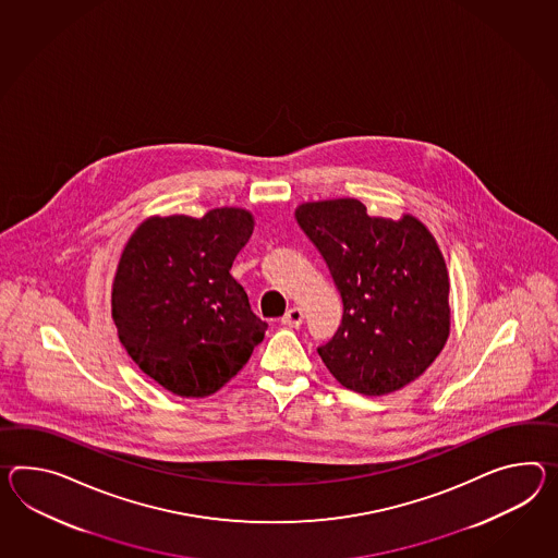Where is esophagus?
Instances as JSON below:
<instances>
[{
	"label": "esophagus",
	"instance_id": "1",
	"mask_svg": "<svg viewBox=\"0 0 558 558\" xmlns=\"http://www.w3.org/2000/svg\"><path fill=\"white\" fill-rule=\"evenodd\" d=\"M302 318H304L302 308H300V306H292V308L282 316V325H286V327L296 328L302 325Z\"/></svg>",
	"mask_w": 558,
	"mask_h": 558
}]
</instances>
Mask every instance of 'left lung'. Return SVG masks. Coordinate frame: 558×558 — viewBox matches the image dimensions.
<instances>
[{"mask_svg":"<svg viewBox=\"0 0 558 558\" xmlns=\"http://www.w3.org/2000/svg\"><path fill=\"white\" fill-rule=\"evenodd\" d=\"M294 218L342 299L339 330L318 349L330 375L371 397L417 379L451 327L448 268L432 231L409 214L368 216L353 197L306 202Z\"/></svg>","mask_w":558,"mask_h":558,"instance_id":"8db88e82","label":"left lung"}]
</instances>
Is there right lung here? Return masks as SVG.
<instances>
[{
  "mask_svg": "<svg viewBox=\"0 0 558 558\" xmlns=\"http://www.w3.org/2000/svg\"><path fill=\"white\" fill-rule=\"evenodd\" d=\"M254 231L242 207L204 218L150 216L117 266L112 320L124 351L179 397H207L238 375L268 325L250 308L231 264Z\"/></svg>",
  "mask_w": 558,
  "mask_h": 558,
  "instance_id": "obj_1",
  "label": "right lung"
}]
</instances>
